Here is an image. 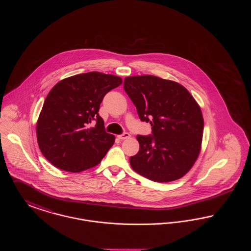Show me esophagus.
<instances>
[{
    "label": "esophagus",
    "mask_w": 251,
    "mask_h": 251,
    "mask_svg": "<svg viewBox=\"0 0 251 251\" xmlns=\"http://www.w3.org/2000/svg\"><path fill=\"white\" fill-rule=\"evenodd\" d=\"M129 137H130V134H129L128 132H124V133H122V134L118 135V138H119L120 140H124V139H127V138H129Z\"/></svg>",
    "instance_id": "obj_1"
}]
</instances>
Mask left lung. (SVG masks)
<instances>
[{"mask_svg":"<svg viewBox=\"0 0 251 251\" xmlns=\"http://www.w3.org/2000/svg\"><path fill=\"white\" fill-rule=\"evenodd\" d=\"M124 90L151 135H137V154L131 167L145 178L167 182L183 177L194 166L202 141V113L189 91L174 81L153 75L131 76Z\"/></svg>","mask_w":251,"mask_h":251,"instance_id":"left-lung-1","label":"left lung"}]
</instances>
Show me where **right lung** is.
<instances>
[{
    "mask_svg": "<svg viewBox=\"0 0 251 251\" xmlns=\"http://www.w3.org/2000/svg\"><path fill=\"white\" fill-rule=\"evenodd\" d=\"M121 84L119 76L92 72L63 79L51 88L36 123L37 143L50 164L77 173L100 163L115 136L104 130L99 109L106 93Z\"/></svg>",
    "mask_w": 251,
    "mask_h": 251,
    "instance_id": "add662e5",
    "label": "right lung"
}]
</instances>
